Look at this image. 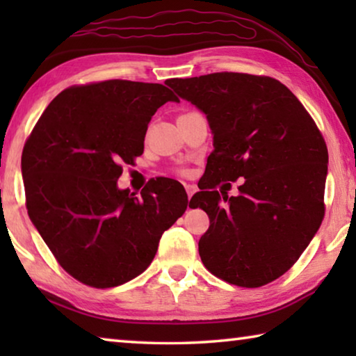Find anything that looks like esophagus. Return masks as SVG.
<instances>
[{"label":"esophagus","instance_id":"34e87169","mask_svg":"<svg viewBox=\"0 0 356 356\" xmlns=\"http://www.w3.org/2000/svg\"><path fill=\"white\" fill-rule=\"evenodd\" d=\"M196 185H191V184H185V191H186V195H188V200H190V197L193 196V195H195V193H196Z\"/></svg>","mask_w":356,"mask_h":356}]
</instances>
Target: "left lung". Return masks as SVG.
Instances as JSON below:
<instances>
[{
  "label": "left lung",
  "instance_id": "left-lung-1",
  "mask_svg": "<svg viewBox=\"0 0 356 356\" xmlns=\"http://www.w3.org/2000/svg\"><path fill=\"white\" fill-rule=\"evenodd\" d=\"M165 83L206 114L213 135L209 179L190 201L210 220L197 245L202 264L231 284H268L321 227L328 172L321 131L275 78L221 72ZM238 177L237 197L227 196L228 184L214 190Z\"/></svg>",
  "mask_w": 356,
  "mask_h": 356
}]
</instances>
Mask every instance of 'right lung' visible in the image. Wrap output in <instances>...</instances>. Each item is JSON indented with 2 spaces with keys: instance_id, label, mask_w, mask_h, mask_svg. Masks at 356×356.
<instances>
[{
  "instance_id": "add662e5",
  "label": "right lung",
  "mask_w": 356,
  "mask_h": 356,
  "mask_svg": "<svg viewBox=\"0 0 356 356\" xmlns=\"http://www.w3.org/2000/svg\"><path fill=\"white\" fill-rule=\"evenodd\" d=\"M179 102L156 83L108 80L58 94L22 155L29 220L61 267L83 284L120 286L146 270L188 197L172 179L120 190L122 163L144 150L150 119Z\"/></svg>"
}]
</instances>
